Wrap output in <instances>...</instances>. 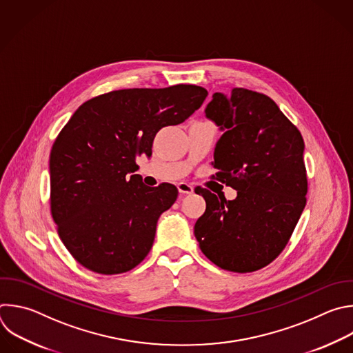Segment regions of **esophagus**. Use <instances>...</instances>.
I'll list each match as a JSON object with an SVG mask.
<instances>
[{"mask_svg": "<svg viewBox=\"0 0 353 353\" xmlns=\"http://www.w3.org/2000/svg\"><path fill=\"white\" fill-rule=\"evenodd\" d=\"M177 188H179L180 194H192L194 192V187L191 184H188V183H184V181L179 183Z\"/></svg>", "mask_w": 353, "mask_h": 353, "instance_id": "obj_1", "label": "esophagus"}]
</instances>
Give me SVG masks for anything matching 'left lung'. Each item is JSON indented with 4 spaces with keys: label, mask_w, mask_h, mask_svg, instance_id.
<instances>
[{
    "label": "left lung",
    "mask_w": 353,
    "mask_h": 353,
    "mask_svg": "<svg viewBox=\"0 0 353 353\" xmlns=\"http://www.w3.org/2000/svg\"><path fill=\"white\" fill-rule=\"evenodd\" d=\"M205 116L223 132L212 162L216 177L237 198L196 187L206 209L195 239L216 266L251 273L281 254L306 205L305 143L272 98L247 88L214 92Z\"/></svg>",
    "instance_id": "obj_1"
}]
</instances>
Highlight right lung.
I'll return each instance as SVG.
<instances>
[{
	"label": "right lung",
	"instance_id": "1",
	"mask_svg": "<svg viewBox=\"0 0 353 353\" xmlns=\"http://www.w3.org/2000/svg\"><path fill=\"white\" fill-rule=\"evenodd\" d=\"M208 95L203 87L126 88L85 101L50 155L51 214L59 239L85 269L119 274L152 248L159 216L177 188L143 184L136 158L152 155L157 133L183 123Z\"/></svg>",
	"mask_w": 353,
	"mask_h": 353
}]
</instances>
